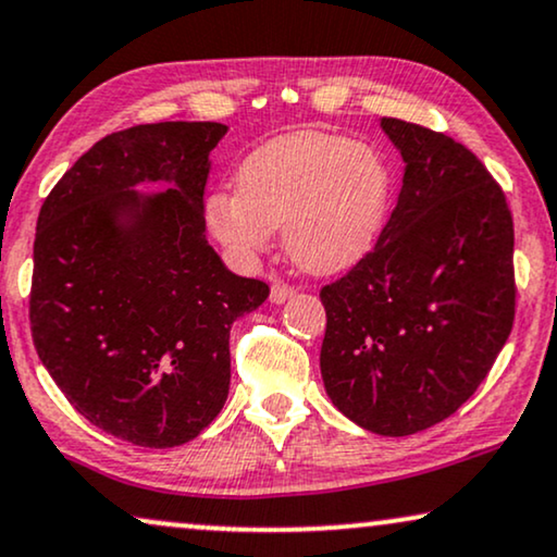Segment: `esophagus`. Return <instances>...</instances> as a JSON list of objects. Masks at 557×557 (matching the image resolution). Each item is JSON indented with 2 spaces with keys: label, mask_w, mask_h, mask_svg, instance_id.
<instances>
[{
  "label": "esophagus",
  "mask_w": 557,
  "mask_h": 557,
  "mask_svg": "<svg viewBox=\"0 0 557 557\" xmlns=\"http://www.w3.org/2000/svg\"><path fill=\"white\" fill-rule=\"evenodd\" d=\"M293 295H295V287L285 285V283H272V287H270V300L274 302V306H280V302L290 300Z\"/></svg>",
  "instance_id": "obj_1"
}]
</instances>
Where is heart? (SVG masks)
Returning <instances> with one entry per match:
<instances>
[{
    "label": "heart",
    "mask_w": 557,
    "mask_h": 557,
    "mask_svg": "<svg viewBox=\"0 0 557 557\" xmlns=\"http://www.w3.org/2000/svg\"><path fill=\"white\" fill-rule=\"evenodd\" d=\"M395 175L372 145L302 129L259 145L239 168V193L206 201L211 234L236 259H255L285 228V251L310 274H338L380 242Z\"/></svg>",
    "instance_id": "b5f03b06"
}]
</instances>
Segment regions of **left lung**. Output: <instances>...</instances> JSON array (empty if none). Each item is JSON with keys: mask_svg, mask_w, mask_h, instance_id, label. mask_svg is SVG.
Segmentation results:
<instances>
[{"mask_svg": "<svg viewBox=\"0 0 557 557\" xmlns=\"http://www.w3.org/2000/svg\"><path fill=\"white\" fill-rule=\"evenodd\" d=\"M380 127L403 190L374 251L321 290V374L348 420L403 438L454 414L507 344L515 228L471 150L403 119Z\"/></svg>", "mask_w": 557, "mask_h": 557, "instance_id": "left-lung-1", "label": "left lung"}]
</instances>
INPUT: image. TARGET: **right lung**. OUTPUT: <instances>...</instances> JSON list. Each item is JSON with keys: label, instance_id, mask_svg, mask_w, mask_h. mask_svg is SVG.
I'll list each match as a JSON object with an SVG mask.
<instances>
[{"label": "right lung", "instance_id": "1", "mask_svg": "<svg viewBox=\"0 0 557 557\" xmlns=\"http://www.w3.org/2000/svg\"><path fill=\"white\" fill-rule=\"evenodd\" d=\"M219 122L114 132L81 154L42 203L29 325L42 367L103 433L173 448L228 397V331L270 295L206 239ZM165 191H137L139 184Z\"/></svg>", "mask_w": 557, "mask_h": 557}]
</instances>
